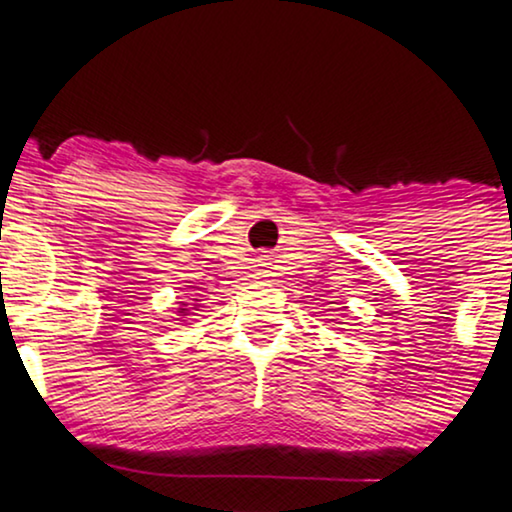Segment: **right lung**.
Segmentation results:
<instances>
[{"label": "right lung", "instance_id": "1", "mask_svg": "<svg viewBox=\"0 0 512 512\" xmlns=\"http://www.w3.org/2000/svg\"><path fill=\"white\" fill-rule=\"evenodd\" d=\"M178 313H185L187 315V308H178Z\"/></svg>", "mask_w": 512, "mask_h": 512}]
</instances>
